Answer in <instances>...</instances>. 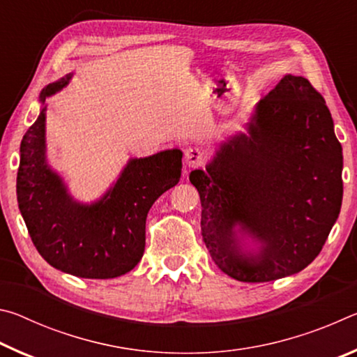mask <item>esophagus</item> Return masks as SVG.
I'll return each instance as SVG.
<instances>
[{"instance_id": "1", "label": "esophagus", "mask_w": 357, "mask_h": 357, "mask_svg": "<svg viewBox=\"0 0 357 357\" xmlns=\"http://www.w3.org/2000/svg\"><path fill=\"white\" fill-rule=\"evenodd\" d=\"M184 160L189 167H200V165H203V162L206 160V151L202 148H197V146L185 149Z\"/></svg>"}]
</instances>
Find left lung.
I'll use <instances>...</instances> for the list:
<instances>
[{"mask_svg": "<svg viewBox=\"0 0 357 357\" xmlns=\"http://www.w3.org/2000/svg\"><path fill=\"white\" fill-rule=\"evenodd\" d=\"M247 130L189 179L200 193L202 234L214 263L239 282H271L299 273L321 252L340 214L342 144L323 96L289 74L258 102Z\"/></svg>", "mask_w": 357, "mask_h": 357, "instance_id": "1", "label": "left lung"}]
</instances>
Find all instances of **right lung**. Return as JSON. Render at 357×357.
<instances>
[{
	"label": "right lung",
	"instance_id": "1",
	"mask_svg": "<svg viewBox=\"0 0 357 357\" xmlns=\"http://www.w3.org/2000/svg\"><path fill=\"white\" fill-rule=\"evenodd\" d=\"M70 78L68 74L42 89V104ZM45 108L23 135L17 173V202L34 247L53 268L83 279L129 273L143 257L151 206L179 183L183 153L167 149L130 159L100 200L75 202L47 164Z\"/></svg>",
	"mask_w": 357,
	"mask_h": 357
}]
</instances>
